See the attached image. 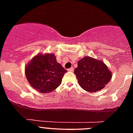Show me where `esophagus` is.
<instances>
[{
	"label": "esophagus",
	"mask_w": 133,
	"mask_h": 133,
	"mask_svg": "<svg viewBox=\"0 0 133 133\" xmlns=\"http://www.w3.org/2000/svg\"><path fill=\"white\" fill-rule=\"evenodd\" d=\"M68 70H69V71H71V72H72V71H73V70H74V68L73 67L70 68V69H68Z\"/></svg>",
	"instance_id": "obj_1"
}]
</instances>
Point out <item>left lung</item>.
I'll list each match as a JSON object with an SVG mask.
<instances>
[{"label":"left lung","instance_id":"left-lung-1","mask_svg":"<svg viewBox=\"0 0 133 133\" xmlns=\"http://www.w3.org/2000/svg\"><path fill=\"white\" fill-rule=\"evenodd\" d=\"M81 88L93 92L101 90L109 83L111 72L102 61L85 56L78 62L74 71Z\"/></svg>","mask_w":133,"mask_h":133}]
</instances>
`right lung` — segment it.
<instances>
[{
    "label": "right lung",
    "mask_w": 133,
    "mask_h": 133,
    "mask_svg": "<svg viewBox=\"0 0 133 133\" xmlns=\"http://www.w3.org/2000/svg\"><path fill=\"white\" fill-rule=\"evenodd\" d=\"M66 70L52 54H38L26 66L25 75L30 85L41 93L52 92L61 84Z\"/></svg>",
    "instance_id": "obj_1"
}]
</instances>
